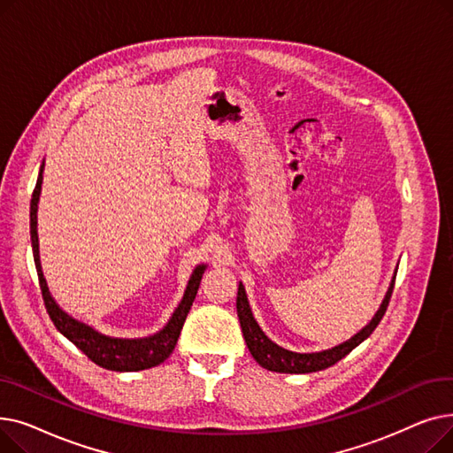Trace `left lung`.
Listing matches in <instances>:
<instances>
[{"label":"left lung","instance_id":"left-lung-1","mask_svg":"<svg viewBox=\"0 0 453 453\" xmlns=\"http://www.w3.org/2000/svg\"><path fill=\"white\" fill-rule=\"evenodd\" d=\"M395 279H396V272L395 277L391 280V287L380 304L378 312L374 314V318L371 319V323L367 326H364L358 334H354L349 342L338 345V347H332L328 350L323 352H292L279 347L277 343H273L263 330H260L258 323L255 321L253 314H251V308L248 303V296L246 290L242 287V282L239 284V294H236V314H239V321L242 326V334L246 340V345L251 352V356L255 358V362L265 367L268 371H275V372H290V374H306V372H316V371H323L330 365L338 364L342 358L354 349L358 347L364 340H367L372 330L378 326V323L382 321L386 311H388V304L395 288Z\"/></svg>","mask_w":453,"mask_h":453}]
</instances>
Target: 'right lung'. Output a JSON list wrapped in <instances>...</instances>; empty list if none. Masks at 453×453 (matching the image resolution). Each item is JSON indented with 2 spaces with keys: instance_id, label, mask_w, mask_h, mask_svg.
<instances>
[{
  "instance_id": "add662e5",
  "label": "right lung",
  "mask_w": 453,
  "mask_h": 453,
  "mask_svg": "<svg viewBox=\"0 0 453 453\" xmlns=\"http://www.w3.org/2000/svg\"><path fill=\"white\" fill-rule=\"evenodd\" d=\"M42 173H43V163L40 166V174H38L36 187L33 190V198H31V242H33L35 265H36V272H38L43 304L47 308V314H50L51 321L55 323L57 330L60 332V334H64L71 343L77 345L93 364H97L99 367L108 369V371H119V372L142 371V369H150V367L163 364L173 354V350L178 343L185 318L196 297L202 275L205 272V265L196 266V270L188 279L183 299L178 304L173 318L159 332H156L154 336L137 338V340L110 338V336L101 334V332H97V330H93L91 326L73 319L71 316H67L51 297L50 288H47V282L42 273V266H40L36 211H38V200H40L42 180H43Z\"/></svg>"
}]
</instances>
